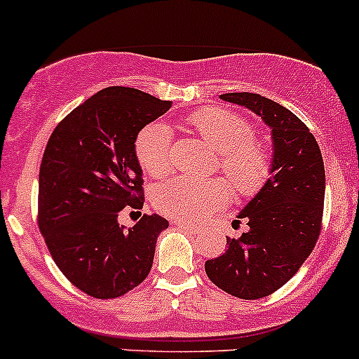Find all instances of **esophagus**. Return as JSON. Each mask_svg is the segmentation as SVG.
I'll return each mask as SVG.
<instances>
[{"label": "esophagus", "instance_id": "obj_1", "mask_svg": "<svg viewBox=\"0 0 359 359\" xmlns=\"http://www.w3.org/2000/svg\"><path fill=\"white\" fill-rule=\"evenodd\" d=\"M173 224H175V226L179 227V229L187 231V233H191V234H198V233H200V231H201L198 226H191V224L180 222V220H173Z\"/></svg>", "mask_w": 359, "mask_h": 359}]
</instances>
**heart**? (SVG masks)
Segmentation results:
<instances>
[{"mask_svg": "<svg viewBox=\"0 0 359 359\" xmlns=\"http://www.w3.org/2000/svg\"><path fill=\"white\" fill-rule=\"evenodd\" d=\"M187 125L219 153V168L238 196H255L273 173V154L255 140V126L234 112L206 107L187 116ZM135 156L144 172L163 177L173 166V137L165 123H149L135 137ZM229 187L222 180L175 177L153 193L158 212L177 220L196 222L226 205Z\"/></svg>", "mask_w": 359, "mask_h": 359, "instance_id": "obj_1", "label": "heart"}]
</instances>
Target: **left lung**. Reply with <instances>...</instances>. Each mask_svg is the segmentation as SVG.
Here are the masks:
<instances>
[{"mask_svg":"<svg viewBox=\"0 0 359 359\" xmlns=\"http://www.w3.org/2000/svg\"><path fill=\"white\" fill-rule=\"evenodd\" d=\"M220 99L248 107L271 126L273 173L238 219L248 231L227 238V250L205 262L210 281L245 300L262 299L300 269L321 233L325 165L306 123L259 93H224Z\"/></svg>","mask_w":359,"mask_h":359,"instance_id":"obj_1","label":"left lung"}]
</instances>
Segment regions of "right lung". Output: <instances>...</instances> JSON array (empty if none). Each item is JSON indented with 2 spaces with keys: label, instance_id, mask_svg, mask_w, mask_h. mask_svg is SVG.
I'll return each mask as SVG.
<instances>
[{
  "label": "right lung",
  "instance_id": "right-lung-1",
  "mask_svg": "<svg viewBox=\"0 0 359 359\" xmlns=\"http://www.w3.org/2000/svg\"><path fill=\"white\" fill-rule=\"evenodd\" d=\"M172 107L146 92L109 86L72 109L50 135L39 166L38 227L64 276L95 299L139 287L153 267L159 215L119 226L126 210H142V168L135 137Z\"/></svg>",
  "mask_w": 359,
  "mask_h": 359
}]
</instances>
